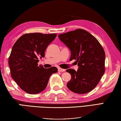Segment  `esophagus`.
<instances>
[{"label": "esophagus", "mask_w": 121, "mask_h": 121, "mask_svg": "<svg viewBox=\"0 0 121 121\" xmlns=\"http://www.w3.org/2000/svg\"><path fill=\"white\" fill-rule=\"evenodd\" d=\"M58 71L59 72H65V69H62V68H58Z\"/></svg>", "instance_id": "34e87169"}]
</instances>
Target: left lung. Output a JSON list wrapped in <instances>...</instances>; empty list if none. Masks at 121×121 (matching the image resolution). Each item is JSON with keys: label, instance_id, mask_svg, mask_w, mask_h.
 I'll return each instance as SVG.
<instances>
[{"label": "left lung", "instance_id": "left-lung-1", "mask_svg": "<svg viewBox=\"0 0 121 121\" xmlns=\"http://www.w3.org/2000/svg\"><path fill=\"white\" fill-rule=\"evenodd\" d=\"M71 51L70 61L75 60L78 68L66 70L72 78L67 86L74 93L83 94L98 85L105 71V52L98 40L82 29L59 35Z\"/></svg>", "mask_w": 121, "mask_h": 121}]
</instances>
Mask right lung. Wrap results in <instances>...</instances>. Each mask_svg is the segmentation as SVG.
I'll return each mask as SVG.
<instances>
[{
    "label": "right lung",
    "mask_w": 121,
    "mask_h": 121,
    "mask_svg": "<svg viewBox=\"0 0 121 121\" xmlns=\"http://www.w3.org/2000/svg\"><path fill=\"white\" fill-rule=\"evenodd\" d=\"M56 34L27 33L20 36L13 45L9 59L12 78L21 89L30 94L43 91L51 75L57 72L52 67L38 66L39 59L45 56L48 46Z\"/></svg>",
    "instance_id": "obj_1"
}]
</instances>
